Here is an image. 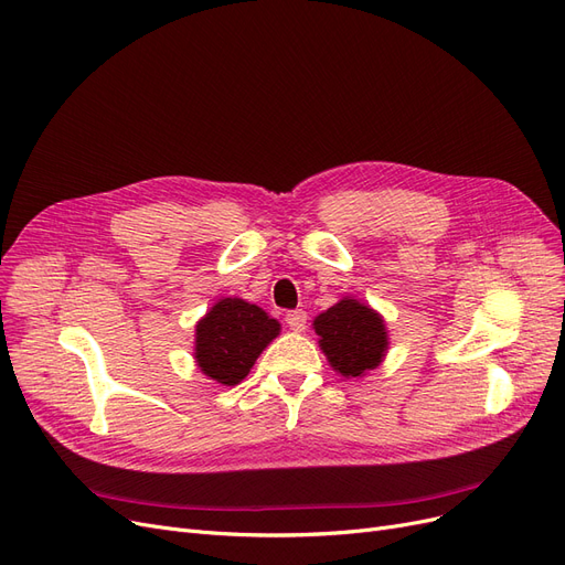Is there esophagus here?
Segmentation results:
<instances>
[{
  "mask_svg": "<svg viewBox=\"0 0 565 565\" xmlns=\"http://www.w3.org/2000/svg\"><path fill=\"white\" fill-rule=\"evenodd\" d=\"M285 322L291 331H303L308 324V315H306V310H289L285 315Z\"/></svg>",
  "mask_w": 565,
  "mask_h": 565,
  "instance_id": "esophagus-1",
  "label": "esophagus"
}]
</instances>
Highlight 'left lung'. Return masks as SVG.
Returning a JSON list of instances; mask_svg holds the SVG:
<instances>
[{
  "instance_id": "8db88e82",
  "label": "left lung",
  "mask_w": 565,
  "mask_h": 565,
  "mask_svg": "<svg viewBox=\"0 0 565 565\" xmlns=\"http://www.w3.org/2000/svg\"><path fill=\"white\" fill-rule=\"evenodd\" d=\"M315 333L320 335L331 366L345 375L359 377L375 369L387 350V331L380 315L356 299H343L315 318Z\"/></svg>"
}]
</instances>
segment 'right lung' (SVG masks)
<instances>
[{"label":"right lung","mask_w":565,"mask_h":565,"mask_svg":"<svg viewBox=\"0 0 565 565\" xmlns=\"http://www.w3.org/2000/svg\"><path fill=\"white\" fill-rule=\"evenodd\" d=\"M278 331L280 324L255 303L222 299L196 324L199 369L220 385H238Z\"/></svg>","instance_id":"obj_1"}]
</instances>
